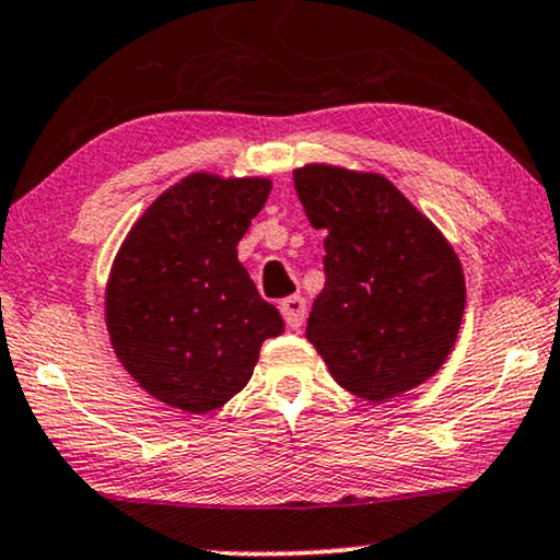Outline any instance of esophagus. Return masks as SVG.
I'll list each match as a JSON object with an SVG mask.
<instances>
[{"label": "esophagus", "instance_id": "obj_1", "mask_svg": "<svg viewBox=\"0 0 560 560\" xmlns=\"http://www.w3.org/2000/svg\"><path fill=\"white\" fill-rule=\"evenodd\" d=\"M279 310H281V315H284L287 327H292V330H300L302 323H304V315H307V302H304L300 294H292L279 304Z\"/></svg>", "mask_w": 560, "mask_h": 560}]
</instances>
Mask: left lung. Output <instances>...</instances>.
Returning a JSON list of instances; mask_svg holds the SVG:
<instances>
[{
	"instance_id": "8db88e82",
	"label": "left lung",
	"mask_w": 560,
	"mask_h": 560,
	"mask_svg": "<svg viewBox=\"0 0 560 560\" xmlns=\"http://www.w3.org/2000/svg\"><path fill=\"white\" fill-rule=\"evenodd\" d=\"M310 225L325 230V289L307 340L342 389L399 397L448 358L466 307L458 256L389 178L310 163L294 171Z\"/></svg>"
}]
</instances>
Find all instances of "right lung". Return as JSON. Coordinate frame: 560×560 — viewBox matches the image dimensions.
Here are the masks:
<instances>
[{"instance_id":"1","label":"right lung","mask_w":560,"mask_h":560,"mask_svg":"<svg viewBox=\"0 0 560 560\" xmlns=\"http://www.w3.org/2000/svg\"><path fill=\"white\" fill-rule=\"evenodd\" d=\"M268 191V178L186 176L148 207L112 264V348L148 394L184 412L233 399L250 382L260 342L284 332L237 260Z\"/></svg>"}]
</instances>
